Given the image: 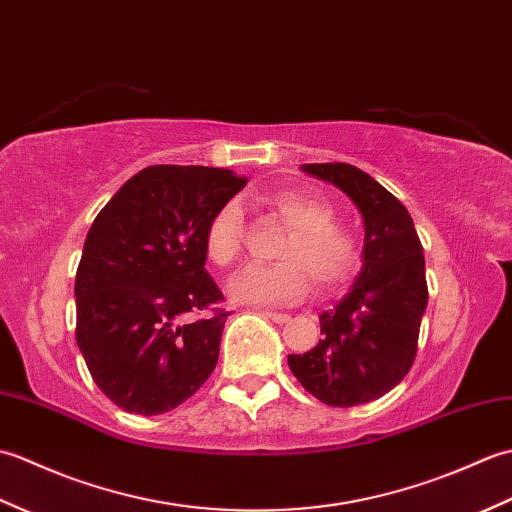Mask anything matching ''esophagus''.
Masks as SVG:
<instances>
[{
	"mask_svg": "<svg viewBox=\"0 0 512 512\" xmlns=\"http://www.w3.org/2000/svg\"><path fill=\"white\" fill-rule=\"evenodd\" d=\"M262 314H264V317H268L270 321H275V323H288V321H290V314H284V312H273V310H264Z\"/></svg>",
	"mask_w": 512,
	"mask_h": 512,
	"instance_id": "34e87169",
	"label": "esophagus"
}]
</instances>
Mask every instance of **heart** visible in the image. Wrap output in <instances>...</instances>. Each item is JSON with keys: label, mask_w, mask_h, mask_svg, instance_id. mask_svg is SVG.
I'll return each mask as SVG.
<instances>
[{"label": "heart", "mask_w": 512, "mask_h": 512, "mask_svg": "<svg viewBox=\"0 0 512 512\" xmlns=\"http://www.w3.org/2000/svg\"><path fill=\"white\" fill-rule=\"evenodd\" d=\"M262 204L288 231L275 246V264L246 266L231 279L228 295L248 306H286L310 288L334 290L361 268V244L350 228L334 220L328 200L297 189L268 193ZM244 224L235 204L217 209L204 228V253L215 266H231L242 253Z\"/></svg>", "instance_id": "obj_1"}]
</instances>
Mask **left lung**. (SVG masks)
I'll return each mask as SVG.
<instances>
[{
    "label": "left lung",
    "mask_w": 512,
    "mask_h": 512,
    "mask_svg": "<svg viewBox=\"0 0 512 512\" xmlns=\"http://www.w3.org/2000/svg\"><path fill=\"white\" fill-rule=\"evenodd\" d=\"M350 195L363 213V270L334 310L319 314L323 339L290 354V372L330 407L365 405L394 389L413 365L429 290L409 211L369 173L345 162L303 165Z\"/></svg>",
    "instance_id": "8db88e82"
}]
</instances>
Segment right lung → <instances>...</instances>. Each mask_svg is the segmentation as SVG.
<instances>
[{
	"label": "right lung",
	"mask_w": 512,
	"mask_h": 512,
	"mask_svg": "<svg viewBox=\"0 0 512 512\" xmlns=\"http://www.w3.org/2000/svg\"><path fill=\"white\" fill-rule=\"evenodd\" d=\"M244 184L228 169L154 165L96 215L76 270V343L123 411L176 409L215 369L228 312L204 270V228Z\"/></svg>",
	"instance_id": "obj_1"
}]
</instances>
